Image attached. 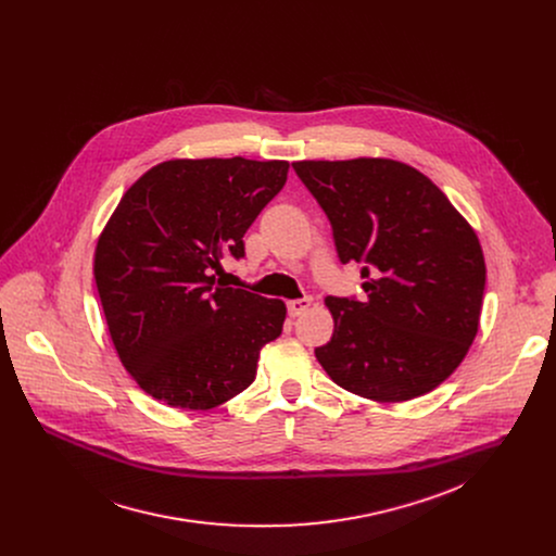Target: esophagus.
<instances>
[{
  "mask_svg": "<svg viewBox=\"0 0 556 556\" xmlns=\"http://www.w3.org/2000/svg\"><path fill=\"white\" fill-rule=\"evenodd\" d=\"M311 304H313V298H302V300H291L287 304V308H289L291 317H300V315H304L311 308Z\"/></svg>",
  "mask_w": 556,
  "mask_h": 556,
  "instance_id": "obj_1",
  "label": "esophagus"
}]
</instances>
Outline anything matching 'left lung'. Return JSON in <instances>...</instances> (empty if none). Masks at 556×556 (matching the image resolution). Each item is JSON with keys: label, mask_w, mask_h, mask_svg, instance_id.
I'll return each instance as SVG.
<instances>
[{"label": "left lung", "mask_w": 556, "mask_h": 556, "mask_svg": "<svg viewBox=\"0 0 556 556\" xmlns=\"http://www.w3.org/2000/svg\"><path fill=\"white\" fill-rule=\"evenodd\" d=\"M325 212L340 263H362L366 300H325L318 364L342 390L404 402L441 386L479 325L485 263L471 225L417 168L388 159L293 162Z\"/></svg>", "instance_id": "8db88e82"}]
</instances>
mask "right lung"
<instances>
[{
    "label": "right lung",
    "instance_id": "1",
    "mask_svg": "<svg viewBox=\"0 0 556 556\" xmlns=\"http://www.w3.org/2000/svg\"><path fill=\"white\" fill-rule=\"evenodd\" d=\"M285 160H168L122 197L93 256L115 351L143 392L207 410L256 377L261 349L282 333L287 306L216 285L220 258L282 190Z\"/></svg>",
    "mask_w": 556,
    "mask_h": 556
}]
</instances>
